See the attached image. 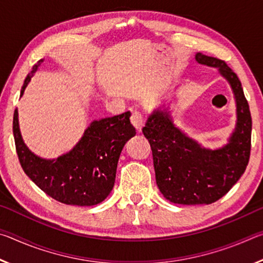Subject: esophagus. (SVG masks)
Wrapping results in <instances>:
<instances>
[{"mask_svg": "<svg viewBox=\"0 0 263 263\" xmlns=\"http://www.w3.org/2000/svg\"><path fill=\"white\" fill-rule=\"evenodd\" d=\"M130 119H131L132 125L136 127V130L138 132H140L142 126H144V122H145L144 117H142V115L139 112V111H133Z\"/></svg>", "mask_w": 263, "mask_h": 263, "instance_id": "obj_1", "label": "esophagus"}]
</instances>
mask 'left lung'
<instances>
[{
	"label": "left lung",
	"mask_w": 263,
	"mask_h": 263,
	"mask_svg": "<svg viewBox=\"0 0 263 263\" xmlns=\"http://www.w3.org/2000/svg\"><path fill=\"white\" fill-rule=\"evenodd\" d=\"M195 59L217 67L232 88L237 124L229 144L213 151L203 148L175 126L166 109L154 110L142 127L152 148L160 191L169 202L183 205L211 204L221 198L246 171L251 155V111L237 74L217 58L197 53Z\"/></svg>",
	"instance_id": "8db88e82"
}]
</instances>
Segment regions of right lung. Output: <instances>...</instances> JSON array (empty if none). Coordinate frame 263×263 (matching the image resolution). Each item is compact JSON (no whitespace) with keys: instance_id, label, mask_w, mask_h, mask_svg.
<instances>
[{"instance_id":"right-lung-1","label":"right lung","mask_w":263,"mask_h":263,"mask_svg":"<svg viewBox=\"0 0 263 263\" xmlns=\"http://www.w3.org/2000/svg\"><path fill=\"white\" fill-rule=\"evenodd\" d=\"M43 61L39 60L28 74L21 96ZM130 116L127 111L94 121L72 151L57 159L46 160L26 147L21 136L16 109L12 132L21 166L25 174L55 201L68 205H96L112 190L119 155L126 141L136 136Z\"/></svg>"}]
</instances>
